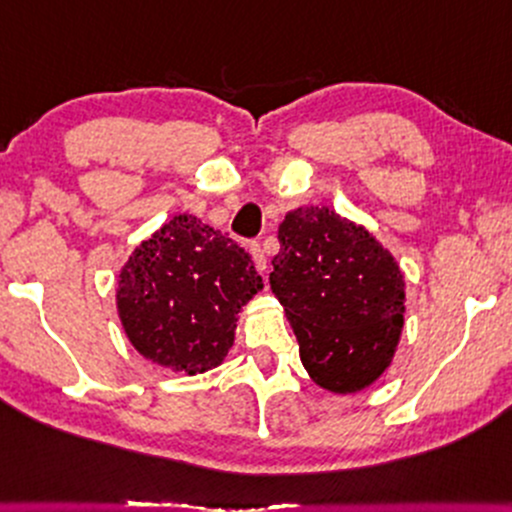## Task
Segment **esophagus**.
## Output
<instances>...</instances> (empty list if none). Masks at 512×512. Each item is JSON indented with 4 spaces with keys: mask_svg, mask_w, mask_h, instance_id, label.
I'll return each mask as SVG.
<instances>
[{
    "mask_svg": "<svg viewBox=\"0 0 512 512\" xmlns=\"http://www.w3.org/2000/svg\"><path fill=\"white\" fill-rule=\"evenodd\" d=\"M250 255H252V260H255L257 272H260V274L267 272V255H264V250H262L260 243H252L250 245Z\"/></svg>",
    "mask_w": 512,
    "mask_h": 512,
    "instance_id": "esophagus-1",
    "label": "esophagus"
}]
</instances>
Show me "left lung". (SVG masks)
Returning a JSON list of instances; mask_svg holds the SVG:
<instances>
[{
	"label": "left lung",
	"mask_w": 512,
	"mask_h": 512,
	"mask_svg": "<svg viewBox=\"0 0 512 512\" xmlns=\"http://www.w3.org/2000/svg\"><path fill=\"white\" fill-rule=\"evenodd\" d=\"M269 274L301 361L330 392H356L383 375L404 325V276L363 226L327 207H301L279 226Z\"/></svg>",
	"instance_id": "left-lung-1"
}]
</instances>
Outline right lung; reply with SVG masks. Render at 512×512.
Wrapping results in <instances>:
<instances>
[{
    "label": "right lung",
    "instance_id": "1",
    "mask_svg": "<svg viewBox=\"0 0 512 512\" xmlns=\"http://www.w3.org/2000/svg\"><path fill=\"white\" fill-rule=\"evenodd\" d=\"M260 289L262 276L236 240L180 214L129 257L117 310L139 354L195 375L226 358L238 313Z\"/></svg>",
    "mask_w": 512,
    "mask_h": 512
}]
</instances>
